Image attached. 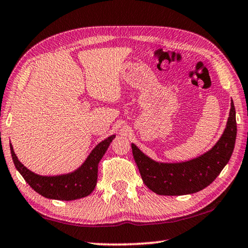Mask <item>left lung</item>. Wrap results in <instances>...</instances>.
Listing matches in <instances>:
<instances>
[{"label": "left lung", "instance_id": "obj_1", "mask_svg": "<svg viewBox=\"0 0 248 248\" xmlns=\"http://www.w3.org/2000/svg\"><path fill=\"white\" fill-rule=\"evenodd\" d=\"M236 114L233 100L223 133L217 143L200 156L179 163L156 162L131 144L145 186L161 196H182L204 189L215 180L233 153L236 139Z\"/></svg>", "mask_w": 248, "mask_h": 248}]
</instances>
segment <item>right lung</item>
Returning a JSON list of instances; mask_svg holds the SVG:
<instances>
[{"label":"right lung","instance_id":"add662e5","mask_svg":"<svg viewBox=\"0 0 248 248\" xmlns=\"http://www.w3.org/2000/svg\"><path fill=\"white\" fill-rule=\"evenodd\" d=\"M115 137L112 134L99 142L78 169L68 174L56 176H43L29 170L19 162L12 143H10V148L16 170L33 190L45 198L70 201L84 198L93 192L97 184L98 163Z\"/></svg>","mask_w":248,"mask_h":248}]
</instances>
